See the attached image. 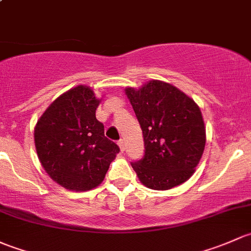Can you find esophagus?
Returning a JSON list of instances; mask_svg holds the SVG:
<instances>
[{"mask_svg":"<svg viewBox=\"0 0 251 251\" xmlns=\"http://www.w3.org/2000/svg\"><path fill=\"white\" fill-rule=\"evenodd\" d=\"M118 146H120L121 151H125V150H126V141L123 140V139H121V140L118 141Z\"/></svg>","mask_w":251,"mask_h":251,"instance_id":"34e87169","label":"esophagus"}]
</instances>
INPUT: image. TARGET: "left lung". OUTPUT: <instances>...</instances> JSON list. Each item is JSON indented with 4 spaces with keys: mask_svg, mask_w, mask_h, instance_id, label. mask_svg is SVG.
<instances>
[{
    "mask_svg": "<svg viewBox=\"0 0 251 251\" xmlns=\"http://www.w3.org/2000/svg\"><path fill=\"white\" fill-rule=\"evenodd\" d=\"M144 135L145 153L131 167L152 190H169L190 179L205 146V126L191 98L165 82L126 88Z\"/></svg>",
    "mask_w": 251,
    "mask_h": 251,
    "instance_id": "obj_1",
    "label": "left lung"
}]
</instances>
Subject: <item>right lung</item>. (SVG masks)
<instances>
[{"mask_svg":"<svg viewBox=\"0 0 251 251\" xmlns=\"http://www.w3.org/2000/svg\"><path fill=\"white\" fill-rule=\"evenodd\" d=\"M99 102L89 87H75L54 100L36 125L35 145L41 164L68 190L97 187L120 152L95 117Z\"/></svg>","mask_w":251,"mask_h":251,"instance_id":"obj_1","label":"right lung"}]
</instances>
